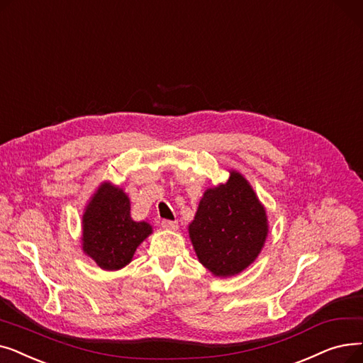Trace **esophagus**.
Listing matches in <instances>:
<instances>
[{
  "label": "esophagus",
  "instance_id": "esophagus-1",
  "mask_svg": "<svg viewBox=\"0 0 363 363\" xmlns=\"http://www.w3.org/2000/svg\"><path fill=\"white\" fill-rule=\"evenodd\" d=\"M161 224H162V228L165 230H172V232H174V230L179 229V223L177 221H172V220H164Z\"/></svg>",
  "mask_w": 363,
  "mask_h": 363
}]
</instances>
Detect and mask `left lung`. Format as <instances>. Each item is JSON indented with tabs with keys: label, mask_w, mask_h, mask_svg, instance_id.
Instances as JSON below:
<instances>
[{
	"label": "left lung",
	"mask_w": 363,
	"mask_h": 363,
	"mask_svg": "<svg viewBox=\"0 0 363 363\" xmlns=\"http://www.w3.org/2000/svg\"><path fill=\"white\" fill-rule=\"evenodd\" d=\"M206 189L189 238L198 260L214 276L229 278L245 270L264 247L269 224L264 206L240 172Z\"/></svg>",
	"instance_id": "left-lung-1"
}]
</instances>
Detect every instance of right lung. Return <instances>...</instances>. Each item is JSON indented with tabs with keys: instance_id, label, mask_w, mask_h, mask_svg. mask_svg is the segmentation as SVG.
<instances>
[{
	"instance_id": "add662e5",
	"label": "right lung",
	"mask_w": 363,
	"mask_h": 363,
	"mask_svg": "<svg viewBox=\"0 0 363 363\" xmlns=\"http://www.w3.org/2000/svg\"><path fill=\"white\" fill-rule=\"evenodd\" d=\"M130 198L109 182L101 183L82 214V251L103 270L127 266L143 240L152 233L146 221H134Z\"/></svg>"
}]
</instances>
